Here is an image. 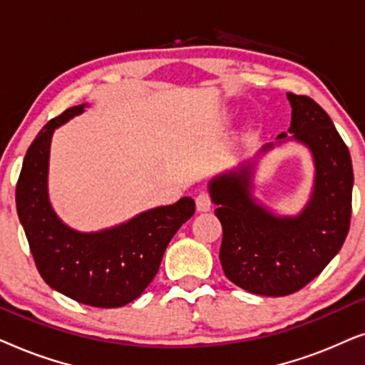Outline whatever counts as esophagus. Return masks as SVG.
Segmentation results:
<instances>
[{
	"label": "esophagus",
	"instance_id": "1",
	"mask_svg": "<svg viewBox=\"0 0 365 365\" xmlns=\"http://www.w3.org/2000/svg\"><path fill=\"white\" fill-rule=\"evenodd\" d=\"M197 210L198 212H208L212 208V198L207 192H202L197 195Z\"/></svg>",
	"mask_w": 365,
	"mask_h": 365
}]
</instances>
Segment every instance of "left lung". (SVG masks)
I'll return each mask as SVG.
<instances>
[{
    "instance_id": "obj_1",
    "label": "left lung",
    "mask_w": 365,
    "mask_h": 365,
    "mask_svg": "<svg viewBox=\"0 0 365 365\" xmlns=\"http://www.w3.org/2000/svg\"><path fill=\"white\" fill-rule=\"evenodd\" d=\"M292 106L289 133L310 150L315 178L310 200L295 217L275 215L252 195L254 163L208 183L222 223V269L227 279L257 295L282 297L314 280L337 255L351 227L352 160L330 116L304 95L287 93ZM274 148L265 145L260 153Z\"/></svg>"
}]
</instances>
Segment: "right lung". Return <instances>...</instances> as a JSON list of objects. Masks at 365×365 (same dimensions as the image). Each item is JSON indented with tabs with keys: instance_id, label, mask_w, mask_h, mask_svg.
Instances as JSON below:
<instances>
[{
	"instance_id": "1",
	"label": "right lung",
	"mask_w": 365,
	"mask_h": 365,
	"mask_svg": "<svg viewBox=\"0 0 365 365\" xmlns=\"http://www.w3.org/2000/svg\"><path fill=\"white\" fill-rule=\"evenodd\" d=\"M85 106L65 110L33 140L18 178L16 210L36 269L51 289L91 307H123L157 275L172 237L195 213V202L183 197L100 232H76L63 223L48 198L51 137Z\"/></svg>"
}]
</instances>
